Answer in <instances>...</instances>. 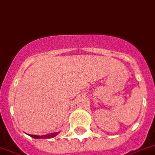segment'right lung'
Wrapping results in <instances>:
<instances>
[{
  "mask_svg": "<svg viewBox=\"0 0 155 155\" xmlns=\"http://www.w3.org/2000/svg\"><path fill=\"white\" fill-rule=\"evenodd\" d=\"M59 134V132H56V133H52V134H47V135L43 136H38V135H29L31 137L35 138V139H48V138H53V137H56L58 134Z\"/></svg>",
  "mask_w": 155,
  "mask_h": 155,
  "instance_id": "add662e5",
  "label": "right lung"
}]
</instances>
